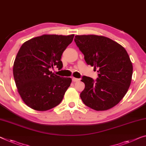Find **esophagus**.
<instances>
[{
    "label": "esophagus",
    "mask_w": 146,
    "mask_h": 146,
    "mask_svg": "<svg viewBox=\"0 0 146 146\" xmlns=\"http://www.w3.org/2000/svg\"><path fill=\"white\" fill-rule=\"evenodd\" d=\"M72 80H73V82H77V81H79V79H77V78H75V77H73V79H72Z\"/></svg>",
    "instance_id": "esophagus-1"
}]
</instances>
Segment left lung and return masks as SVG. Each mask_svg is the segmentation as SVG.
Here are the masks:
<instances>
[{"mask_svg": "<svg viewBox=\"0 0 146 146\" xmlns=\"http://www.w3.org/2000/svg\"><path fill=\"white\" fill-rule=\"evenodd\" d=\"M75 42L86 64L99 73L96 80L82 77L85 87L80 98L92 110H110L123 98L131 83L133 67L129 54L123 46L106 36L76 35Z\"/></svg>", "mask_w": 146, "mask_h": 146, "instance_id": "1", "label": "left lung"}]
</instances>
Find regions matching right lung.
<instances>
[{"mask_svg": "<svg viewBox=\"0 0 146 146\" xmlns=\"http://www.w3.org/2000/svg\"><path fill=\"white\" fill-rule=\"evenodd\" d=\"M74 35H43L26 41L19 48L13 74L19 96L28 107L44 111L58 106L71 83L50 71L63 67L62 53L71 44Z\"/></svg>", "mask_w": 146, "mask_h": 146, "instance_id": "obj_1", "label": "right lung"}]
</instances>
